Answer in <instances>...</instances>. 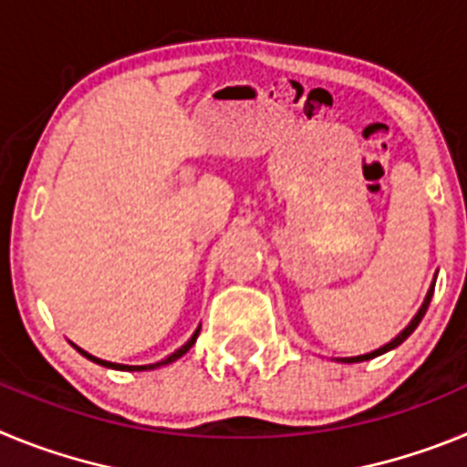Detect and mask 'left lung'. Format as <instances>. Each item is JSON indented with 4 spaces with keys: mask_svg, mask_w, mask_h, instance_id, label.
<instances>
[{
    "mask_svg": "<svg viewBox=\"0 0 467 467\" xmlns=\"http://www.w3.org/2000/svg\"><path fill=\"white\" fill-rule=\"evenodd\" d=\"M432 290H435V283H432V287H431V290H428V295H426V301H423V306H420V308H419V313H416V316H414V320H411V323L407 325V327H404L402 332H400L398 337H395V339L390 341V344L381 346V348L372 350V353H367V356H358V358H341V362H362V360H372V358L381 356V353H386V350H390V348H395V346H400V344H402V341L407 339V337H410V334L414 332L416 327H419L420 317L426 316V311H428V304H431V299H432Z\"/></svg>",
    "mask_w": 467,
    "mask_h": 467,
    "instance_id": "left-lung-1",
    "label": "left lung"
}]
</instances>
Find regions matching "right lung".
Listing matches in <instances>:
<instances>
[{"mask_svg":"<svg viewBox=\"0 0 467 467\" xmlns=\"http://www.w3.org/2000/svg\"><path fill=\"white\" fill-rule=\"evenodd\" d=\"M198 332H201V327L196 329V332H193V337L192 339L187 341V344L182 346V348L180 350H175V353H172V356H168L166 360H161V362H156V365H117V362H107V360H100V358H95V356H90V353H86V350H81L79 346H74V348L79 350L81 356L84 358H88V360H93V362H98V365H102V367H111V369H123V372H144V369H156V367H161V365H168V362H175L177 358H182L184 353H187L189 348H192L193 344H196V337H198Z\"/></svg>","mask_w":467,"mask_h":467,"instance_id":"obj_1","label":"right lung"}]
</instances>
